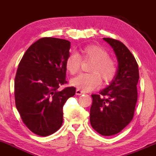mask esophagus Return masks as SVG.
<instances>
[{
  "instance_id": "esophagus-1",
  "label": "esophagus",
  "mask_w": 156,
  "mask_h": 156,
  "mask_svg": "<svg viewBox=\"0 0 156 156\" xmlns=\"http://www.w3.org/2000/svg\"><path fill=\"white\" fill-rule=\"evenodd\" d=\"M76 94H77V95H81V94H85V93H84V92H83V91L80 90V89H76Z\"/></svg>"
}]
</instances>
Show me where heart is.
Returning a JSON list of instances; mask_svg holds the SVG:
<instances>
[{
  "label": "heart",
  "mask_w": 156,
  "mask_h": 156,
  "mask_svg": "<svg viewBox=\"0 0 156 156\" xmlns=\"http://www.w3.org/2000/svg\"><path fill=\"white\" fill-rule=\"evenodd\" d=\"M81 60L92 61L89 67V73L80 74L71 80L75 87L85 92L92 91L100 87L101 79L108 83L114 79L117 72L116 62L109 57L104 48L97 45H89L80 50L79 53H71L65 61V67L70 74L79 71Z\"/></svg>",
  "instance_id": "heart-1"
}]
</instances>
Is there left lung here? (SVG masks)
I'll use <instances>...</instances> for the list:
<instances>
[{"label": "left lung", "instance_id": "1", "mask_svg": "<svg viewBox=\"0 0 156 156\" xmlns=\"http://www.w3.org/2000/svg\"><path fill=\"white\" fill-rule=\"evenodd\" d=\"M103 39L114 49L118 69L108 87L99 94H92L90 123L98 133L110 136L119 133L133 119L139 74L136 61L122 42L112 38Z\"/></svg>", "mask_w": 156, "mask_h": 156}]
</instances>
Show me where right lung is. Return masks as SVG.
<instances>
[{"instance_id": "obj_1", "label": "right lung", "mask_w": 156, "mask_h": 156, "mask_svg": "<svg viewBox=\"0 0 156 156\" xmlns=\"http://www.w3.org/2000/svg\"><path fill=\"white\" fill-rule=\"evenodd\" d=\"M70 42L53 37L39 39L20 62L15 80L16 108L27 128L40 136L57 131L63 122V106L76 94L67 84L65 61Z\"/></svg>"}]
</instances>
